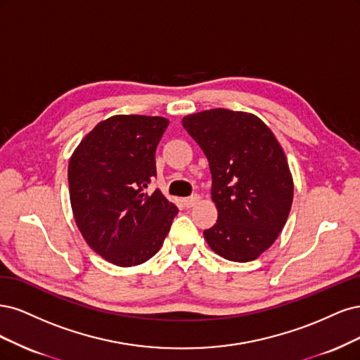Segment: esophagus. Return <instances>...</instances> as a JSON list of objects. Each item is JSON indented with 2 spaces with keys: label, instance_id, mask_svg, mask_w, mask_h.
<instances>
[{
  "label": "esophagus",
  "instance_id": "obj_1",
  "mask_svg": "<svg viewBox=\"0 0 360 360\" xmlns=\"http://www.w3.org/2000/svg\"><path fill=\"white\" fill-rule=\"evenodd\" d=\"M182 202H184L185 207H193L195 203H199V202H200V195H199V194L190 195V197H187V199H184Z\"/></svg>",
  "mask_w": 360,
  "mask_h": 360
}]
</instances>
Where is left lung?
Instances as JSON below:
<instances>
[{
	"instance_id": "obj_1",
	"label": "left lung",
	"mask_w": 360,
	"mask_h": 360,
	"mask_svg": "<svg viewBox=\"0 0 360 360\" xmlns=\"http://www.w3.org/2000/svg\"><path fill=\"white\" fill-rule=\"evenodd\" d=\"M182 125L210 161L218 219L203 231L207 245L231 262L256 260L292 210L293 178L280 142L248 112L203 110Z\"/></svg>"
}]
</instances>
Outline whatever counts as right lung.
<instances>
[{
	"instance_id": "add662e5",
	"label": "right lung",
	"mask_w": 360,
	"mask_h": 360,
	"mask_svg": "<svg viewBox=\"0 0 360 360\" xmlns=\"http://www.w3.org/2000/svg\"><path fill=\"white\" fill-rule=\"evenodd\" d=\"M169 120L115 115L98 122L68 163L75 221L98 256L121 268L142 264L163 245L178 207L160 190L155 149Z\"/></svg>"
}]
</instances>
